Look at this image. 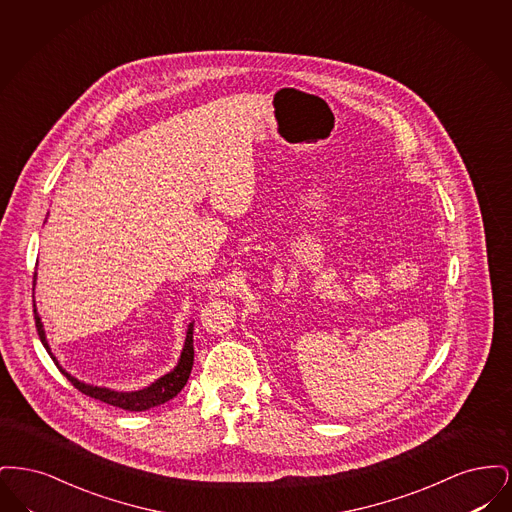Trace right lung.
<instances>
[{
  "label": "right lung",
  "mask_w": 512,
  "mask_h": 512,
  "mask_svg": "<svg viewBox=\"0 0 512 512\" xmlns=\"http://www.w3.org/2000/svg\"><path fill=\"white\" fill-rule=\"evenodd\" d=\"M34 280H36V272H34ZM34 320H36V330H38V336L44 343L46 351L49 353V357L53 359V363L57 365V368L67 376V380L73 384L74 388L78 391H82L84 395L88 397H94L99 399L107 405H113V407H119L124 411H130V413H140V411H147L151 407H157V405H163L167 401H171L172 397H176L180 390L186 386L190 374H192V366H194V324H190L188 328V334H186V343H184V349H182V355H180V361L176 368L165 374L163 378H159L157 382H153L149 388H144L140 391H130V393H122V391L107 390V388H98V386H88L84 382H78L76 378H73L69 372H65L57 359L51 355L49 351L48 341H46V334H44V326H42V320L38 317L36 309H34Z\"/></svg>",
  "instance_id": "obj_1"
}]
</instances>
